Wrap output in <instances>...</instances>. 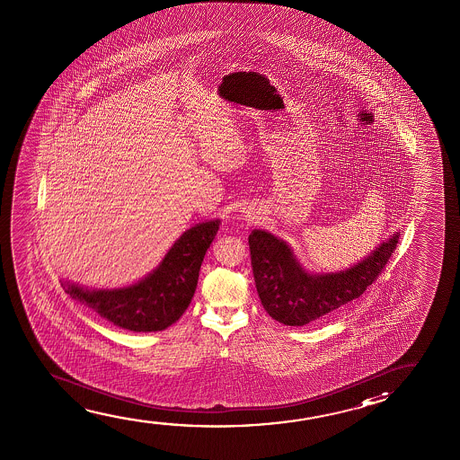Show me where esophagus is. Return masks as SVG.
Wrapping results in <instances>:
<instances>
[{
	"label": "esophagus",
	"instance_id": "34e87169",
	"mask_svg": "<svg viewBox=\"0 0 460 460\" xmlns=\"http://www.w3.org/2000/svg\"><path fill=\"white\" fill-rule=\"evenodd\" d=\"M258 212L254 210V207L247 206L242 208V218L245 221H253Z\"/></svg>",
	"mask_w": 460,
	"mask_h": 460
}]
</instances>
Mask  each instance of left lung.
<instances>
[{
  "label": "left lung",
  "mask_w": 460,
  "mask_h": 460,
  "mask_svg": "<svg viewBox=\"0 0 460 460\" xmlns=\"http://www.w3.org/2000/svg\"><path fill=\"white\" fill-rule=\"evenodd\" d=\"M391 235L367 258L340 272L310 273L287 242L262 229L248 237L254 283L269 316L287 326H305L358 299L383 272L397 247Z\"/></svg>",
  "instance_id": "1"
}]
</instances>
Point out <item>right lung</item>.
Segmentation results:
<instances>
[{
	"mask_svg": "<svg viewBox=\"0 0 460 460\" xmlns=\"http://www.w3.org/2000/svg\"><path fill=\"white\" fill-rule=\"evenodd\" d=\"M218 229L220 220L188 229L154 272L129 287L88 289L65 281L63 288L115 326L133 332L163 331L179 321L193 299L200 264Z\"/></svg>",
	"mask_w": 460,
	"mask_h": 460,
	"instance_id": "add662e5",
	"label": "right lung"
}]
</instances>
